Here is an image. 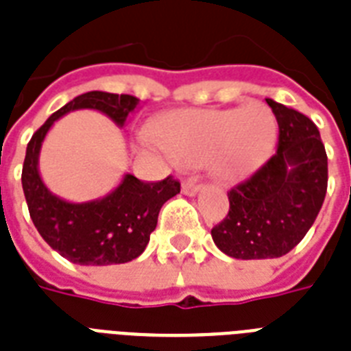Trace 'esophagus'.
<instances>
[{"instance_id": "1", "label": "esophagus", "mask_w": 351, "mask_h": 351, "mask_svg": "<svg viewBox=\"0 0 351 351\" xmlns=\"http://www.w3.org/2000/svg\"><path fill=\"white\" fill-rule=\"evenodd\" d=\"M198 191H200V186H198L195 178L182 182V193H184V195H187V197H195Z\"/></svg>"}]
</instances>
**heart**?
<instances>
[{
    "label": "heart",
    "instance_id": "1",
    "mask_svg": "<svg viewBox=\"0 0 351 351\" xmlns=\"http://www.w3.org/2000/svg\"><path fill=\"white\" fill-rule=\"evenodd\" d=\"M277 120L264 104L240 109H182L160 120L143 142L162 149L182 165H211L220 182H240L253 175L271 151Z\"/></svg>",
    "mask_w": 351,
    "mask_h": 351
}]
</instances>
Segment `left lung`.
Here are the masks:
<instances>
[{"label": "left lung", "instance_id": "1", "mask_svg": "<svg viewBox=\"0 0 351 351\" xmlns=\"http://www.w3.org/2000/svg\"><path fill=\"white\" fill-rule=\"evenodd\" d=\"M278 123L277 153L228 193L230 213L211 230L222 253L242 261L277 258L304 239L328 187L319 129L302 112L267 98Z\"/></svg>", "mask_w": 351, "mask_h": 351}]
</instances>
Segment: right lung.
<instances>
[{
  "label": "right lung",
  "instance_id": "1",
  "mask_svg": "<svg viewBox=\"0 0 351 351\" xmlns=\"http://www.w3.org/2000/svg\"><path fill=\"white\" fill-rule=\"evenodd\" d=\"M140 100L131 95L90 90L56 111L32 134L25 154L21 184L30 219L47 244L80 266L125 264L140 256L156 228L160 208L180 193L171 176L160 182H142L125 173L106 197L89 202H69L45 186L40 175V153L54 121L80 109H93L125 125Z\"/></svg>",
  "mask_w": 351,
  "mask_h": 351
}]
</instances>
